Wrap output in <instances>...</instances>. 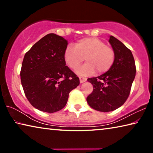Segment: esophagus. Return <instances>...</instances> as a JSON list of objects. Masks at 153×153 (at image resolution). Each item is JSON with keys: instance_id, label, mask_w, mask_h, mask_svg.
Segmentation results:
<instances>
[{"instance_id": "1", "label": "esophagus", "mask_w": 153, "mask_h": 153, "mask_svg": "<svg viewBox=\"0 0 153 153\" xmlns=\"http://www.w3.org/2000/svg\"><path fill=\"white\" fill-rule=\"evenodd\" d=\"M87 80V78L86 77H79V81L80 83H84Z\"/></svg>"}]
</instances>
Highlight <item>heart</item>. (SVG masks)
<instances>
[{
  "mask_svg": "<svg viewBox=\"0 0 153 153\" xmlns=\"http://www.w3.org/2000/svg\"><path fill=\"white\" fill-rule=\"evenodd\" d=\"M65 59L70 68L76 69L85 60L86 63L77 70L82 75L102 74L113 66L115 53L113 48L107 46L97 38H84L77 40L74 46H67L65 51Z\"/></svg>",
  "mask_w": 153,
  "mask_h": 153,
  "instance_id": "obj_1",
  "label": "heart"
}]
</instances>
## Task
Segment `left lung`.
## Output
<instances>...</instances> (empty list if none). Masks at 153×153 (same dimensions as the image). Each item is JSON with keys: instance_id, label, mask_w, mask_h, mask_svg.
Returning a JSON list of instances; mask_svg holds the SVG:
<instances>
[{"instance_id": "left-lung-1", "label": "left lung", "mask_w": 153, "mask_h": 153, "mask_svg": "<svg viewBox=\"0 0 153 153\" xmlns=\"http://www.w3.org/2000/svg\"><path fill=\"white\" fill-rule=\"evenodd\" d=\"M108 42L115 53L113 66L101 76L87 79L94 88L86 98L87 102L90 107L101 112L113 111L125 103L136 71L131 51L113 36Z\"/></svg>"}]
</instances>
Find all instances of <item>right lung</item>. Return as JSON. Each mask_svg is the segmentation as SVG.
Wrapping results in <instances>:
<instances>
[{
    "label": "right lung",
    "instance_id": "add662e5",
    "mask_svg": "<svg viewBox=\"0 0 153 153\" xmlns=\"http://www.w3.org/2000/svg\"><path fill=\"white\" fill-rule=\"evenodd\" d=\"M67 41L48 33L28 51L20 76L25 95L33 107L55 113L66 105L69 94L79 84V77L65 60Z\"/></svg>",
    "mask_w": 153,
    "mask_h": 153
}]
</instances>
